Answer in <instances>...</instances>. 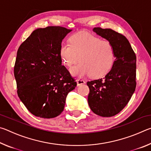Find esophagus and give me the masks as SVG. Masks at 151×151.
I'll return each mask as SVG.
<instances>
[{
	"mask_svg": "<svg viewBox=\"0 0 151 151\" xmlns=\"http://www.w3.org/2000/svg\"><path fill=\"white\" fill-rule=\"evenodd\" d=\"M76 83H77V86H80L81 85H83V84L85 83V81L83 80H81V79H78L76 81Z\"/></svg>",
	"mask_w": 151,
	"mask_h": 151,
	"instance_id": "obj_1",
	"label": "esophagus"
}]
</instances>
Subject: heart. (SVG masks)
Here are the masks:
<instances>
[{"instance_id": "heart-1", "label": "heart", "mask_w": 151, "mask_h": 151, "mask_svg": "<svg viewBox=\"0 0 151 151\" xmlns=\"http://www.w3.org/2000/svg\"><path fill=\"white\" fill-rule=\"evenodd\" d=\"M68 42L69 45H60V55L63 64L67 66H71L79 59L80 63L70 68L73 76L101 78L111 70L115 55L113 46L109 40L80 31L71 35Z\"/></svg>"}]
</instances>
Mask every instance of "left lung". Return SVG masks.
Returning a JSON list of instances; mask_svg holds the SVG:
<instances>
[{"instance_id": "obj_1", "label": "left lung", "mask_w": 151, "mask_h": 151, "mask_svg": "<svg viewBox=\"0 0 151 151\" xmlns=\"http://www.w3.org/2000/svg\"><path fill=\"white\" fill-rule=\"evenodd\" d=\"M97 35L109 40L115 60L103 78L87 82L88 103L94 113L103 117L116 115L131 99L136 88V55L126 37L111 29L94 28Z\"/></svg>"}]
</instances>
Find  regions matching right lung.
Segmentation results:
<instances>
[{"label": "right lung", "mask_w": 151, "mask_h": 151, "mask_svg": "<svg viewBox=\"0 0 151 151\" xmlns=\"http://www.w3.org/2000/svg\"><path fill=\"white\" fill-rule=\"evenodd\" d=\"M71 31L61 27L37 29L18 49L14 68L18 96L36 116L59 115L68 93L76 87L60 55L63 40Z\"/></svg>", "instance_id": "1"}]
</instances>
